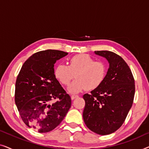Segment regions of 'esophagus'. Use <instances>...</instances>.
Masks as SVG:
<instances>
[{"label":"esophagus","mask_w":149,"mask_h":149,"mask_svg":"<svg viewBox=\"0 0 149 149\" xmlns=\"http://www.w3.org/2000/svg\"><path fill=\"white\" fill-rule=\"evenodd\" d=\"M77 97H78V95H71V99L72 100H74Z\"/></svg>","instance_id":"1"}]
</instances>
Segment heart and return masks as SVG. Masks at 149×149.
Wrapping results in <instances>:
<instances>
[{
	"label": "heart",
	"mask_w": 149,
	"mask_h": 149,
	"mask_svg": "<svg viewBox=\"0 0 149 149\" xmlns=\"http://www.w3.org/2000/svg\"><path fill=\"white\" fill-rule=\"evenodd\" d=\"M107 66L104 63L94 61L87 54H81L69 59L68 66L60 64L55 68V75L64 85L69 83L76 75L77 79L69 87L72 93H79L85 89L91 91L98 88L104 81Z\"/></svg>",
	"instance_id": "obj_1"
}]
</instances>
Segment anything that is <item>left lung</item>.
<instances>
[{
  "instance_id": "1",
  "label": "left lung",
  "mask_w": 149,
  "mask_h": 149,
  "mask_svg": "<svg viewBox=\"0 0 149 149\" xmlns=\"http://www.w3.org/2000/svg\"><path fill=\"white\" fill-rule=\"evenodd\" d=\"M109 63L107 77L98 88L83 95L85 106L83 117L91 131L108 135L122 125L133 104L135 84L125 60L109 51H95Z\"/></svg>"
}]
</instances>
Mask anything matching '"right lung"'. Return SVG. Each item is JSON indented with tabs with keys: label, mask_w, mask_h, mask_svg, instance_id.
<instances>
[{
	"label": "right lung",
	"mask_w": 149,
	"mask_h": 149,
	"mask_svg": "<svg viewBox=\"0 0 149 149\" xmlns=\"http://www.w3.org/2000/svg\"><path fill=\"white\" fill-rule=\"evenodd\" d=\"M68 55L47 49L32 55L24 63L15 83V102L22 121L39 133L59 125L71 107V98L54 74L57 60ZM54 99L58 101L52 104Z\"/></svg>",
	"instance_id": "1"
}]
</instances>
